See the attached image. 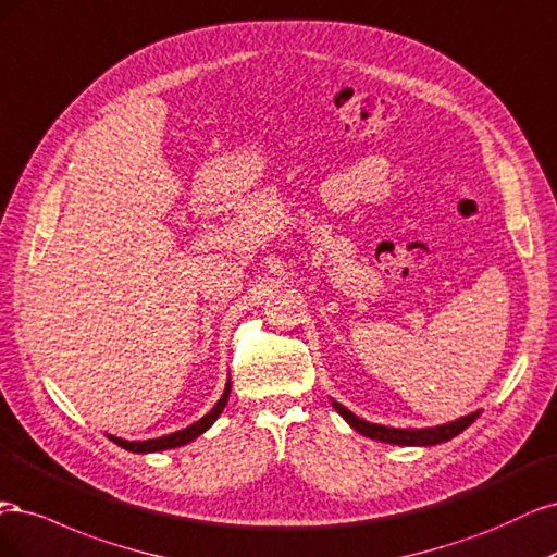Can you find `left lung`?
<instances>
[{
	"instance_id": "8db88e82",
	"label": "left lung",
	"mask_w": 557,
	"mask_h": 557,
	"mask_svg": "<svg viewBox=\"0 0 557 557\" xmlns=\"http://www.w3.org/2000/svg\"><path fill=\"white\" fill-rule=\"evenodd\" d=\"M333 407L337 409V414L343 417L356 430V433H361V435H366L370 440H376V442L400 444V446H433V444L448 442V440H454L456 435H460L465 428L472 425L479 417V411H472V414L456 419L451 423H444V425L421 428V430H405V428H386V425H380V423H370V421L358 419L356 414H351L347 407H343L335 400H333Z\"/></svg>"
}]
</instances>
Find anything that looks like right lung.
<instances>
[{
    "label": "right lung",
    "mask_w": 557,
    "mask_h": 557,
    "mask_svg": "<svg viewBox=\"0 0 557 557\" xmlns=\"http://www.w3.org/2000/svg\"><path fill=\"white\" fill-rule=\"evenodd\" d=\"M228 393H231V380L226 382V388H224V393H222V398L218 400V405H214L203 419L191 423L189 428L177 430V433H171V435H164V437H157V440H143V442H129V440H120V437H113V435H109V440H113L117 446L127 448V451H134V454H152V451H164V448L185 446L187 442H191V440H196L199 435H203L206 430H208L214 421H218V417L222 414L224 407H226Z\"/></svg>",
    "instance_id": "right-lung-1"
}]
</instances>
